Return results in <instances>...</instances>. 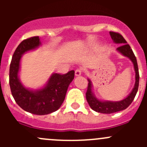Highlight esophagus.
Listing matches in <instances>:
<instances>
[{
	"mask_svg": "<svg viewBox=\"0 0 147 147\" xmlns=\"http://www.w3.org/2000/svg\"><path fill=\"white\" fill-rule=\"evenodd\" d=\"M82 69H81V68H78V69H77L76 70H75V76H80L81 75H82Z\"/></svg>",
	"mask_w": 147,
	"mask_h": 147,
	"instance_id": "esophagus-1",
	"label": "esophagus"
}]
</instances>
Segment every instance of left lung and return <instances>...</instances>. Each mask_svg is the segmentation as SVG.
<instances>
[{
    "mask_svg": "<svg viewBox=\"0 0 147 147\" xmlns=\"http://www.w3.org/2000/svg\"><path fill=\"white\" fill-rule=\"evenodd\" d=\"M110 36L112 39L113 40L114 42L117 44H121L119 47L117 48V50L119 52L123 55L127 57L131 60L134 65V70H135V84L133 88L132 91L129 94L124 100L118 102H110V101H101L96 98L94 94H93L92 90V84L90 79H88V86H87V90L86 92V99L88 102L90 107L94 111L103 114H112L115 112H119V111L124 110L127 109L131 102L134 100L136 94L138 91V87H139V69H138V65L137 62V58L133 53L132 50L131 49L129 44H127V41L125 40L123 36L120 35L118 32H109Z\"/></svg>",
    "mask_w": 147,
    "mask_h": 147,
    "instance_id": "left-lung-1",
    "label": "left lung"
}]
</instances>
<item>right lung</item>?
I'll return each mask as SVG.
<instances>
[{
	"label": "right lung",
	"mask_w": 147,
	"mask_h": 147,
	"mask_svg": "<svg viewBox=\"0 0 147 147\" xmlns=\"http://www.w3.org/2000/svg\"><path fill=\"white\" fill-rule=\"evenodd\" d=\"M41 45L38 36L24 40L18 46L12 57L9 71V84L12 95L23 109L37 115H45L57 111L64 102L67 90L73 80L75 71L53 73L42 88L31 90L20 82L18 78L21 57L25 53Z\"/></svg>",
	"instance_id": "add662e5"
}]
</instances>
